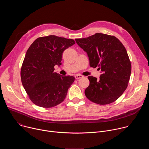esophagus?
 <instances>
[{"instance_id": "1", "label": "esophagus", "mask_w": 149, "mask_h": 149, "mask_svg": "<svg viewBox=\"0 0 149 149\" xmlns=\"http://www.w3.org/2000/svg\"><path fill=\"white\" fill-rule=\"evenodd\" d=\"M82 76L81 75H78V74H77V75H75V79H79V78H82Z\"/></svg>"}]
</instances>
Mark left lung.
Returning <instances> with one entry per match:
<instances>
[{
    "label": "left lung",
    "instance_id": "8db88e82",
    "mask_svg": "<svg viewBox=\"0 0 149 149\" xmlns=\"http://www.w3.org/2000/svg\"><path fill=\"white\" fill-rule=\"evenodd\" d=\"M75 41L87 53L90 67L101 70L98 79L88 77L87 98L100 105L115 101L126 90L131 75V62L125 47L116 37L101 33Z\"/></svg>",
    "mask_w": 149,
    "mask_h": 149
}]
</instances>
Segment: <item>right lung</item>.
I'll list each match as a JSON object with an SVG mask.
<instances>
[{"instance_id":"right-lung-1","label":"right lung","mask_w":149,"mask_h":149,"mask_svg":"<svg viewBox=\"0 0 149 149\" xmlns=\"http://www.w3.org/2000/svg\"><path fill=\"white\" fill-rule=\"evenodd\" d=\"M75 44L73 39L49 35L37 38L28 49L20 71L21 81L31 100L41 107L62 102L74 82L73 76L54 72L62 53Z\"/></svg>"}]
</instances>
